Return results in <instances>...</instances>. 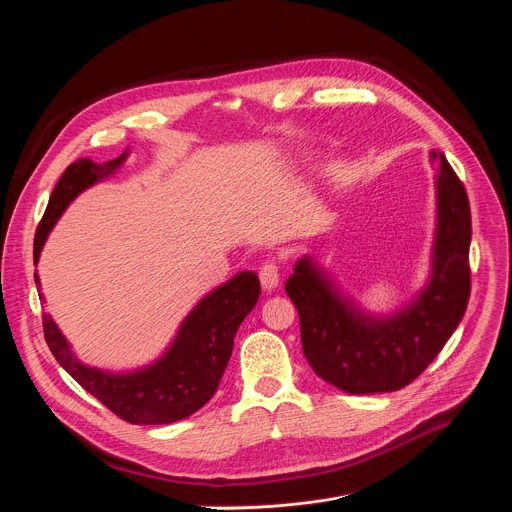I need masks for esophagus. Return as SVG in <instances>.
<instances>
[{
	"mask_svg": "<svg viewBox=\"0 0 512 512\" xmlns=\"http://www.w3.org/2000/svg\"><path fill=\"white\" fill-rule=\"evenodd\" d=\"M259 279H261L263 289H267V291L275 289L277 283H279V267H277V263L275 261H265L263 267L259 269Z\"/></svg>",
	"mask_w": 512,
	"mask_h": 512,
	"instance_id": "esophagus-1",
	"label": "esophagus"
}]
</instances>
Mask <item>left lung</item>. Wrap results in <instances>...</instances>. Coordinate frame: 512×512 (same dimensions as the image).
<instances>
[{"instance_id":"8db88e82","label":"left lung","mask_w":512,"mask_h":512,"mask_svg":"<svg viewBox=\"0 0 512 512\" xmlns=\"http://www.w3.org/2000/svg\"><path fill=\"white\" fill-rule=\"evenodd\" d=\"M437 174L433 271L413 304L391 318H371L340 298L306 257L285 291L300 314L302 348L326 383L352 395L389 393L415 381L458 328L470 298L472 216L462 180L444 154L431 152Z\"/></svg>"}]
</instances>
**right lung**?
<instances>
[{"label":"right lung","mask_w":512,"mask_h":512,"mask_svg":"<svg viewBox=\"0 0 512 512\" xmlns=\"http://www.w3.org/2000/svg\"><path fill=\"white\" fill-rule=\"evenodd\" d=\"M125 156L127 154L105 164L79 160L64 170L36 231L34 263H38L42 245L64 208L85 188L113 174ZM34 281L40 285L36 273ZM259 294L261 283L253 271L237 273L200 300L158 362L129 375H113L85 367L70 352L68 342L48 314L42 318V328L46 344L60 367L87 393L123 421L135 425H162L192 415L214 395L229 364L235 334L245 316L255 308ZM40 300H44L42 294Z\"/></svg>","instance_id":"1"}]
</instances>
